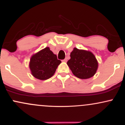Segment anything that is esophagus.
<instances>
[{
    "label": "esophagus",
    "instance_id": "34e87169",
    "mask_svg": "<svg viewBox=\"0 0 125 125\" xmlns=\"http://www.w3.org/2000/svg\"><path fill=\"white\" fill-rule=\"evenodd\" d=\"M67 61V58H65V59H64L62 61L64 62H66Z\"/></svg>",
    "mask_w": 125,
    "mask_h": 125
}]
</instances>
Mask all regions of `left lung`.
Segmentation results:
<instances>
[{
	"instance_id": "1",
	"label": "left lung",
	"mask_w": 125,
	"mask_h": 125,
	"mask_svg": "<svg viewBox=\"0 0 125 125\" xmlns=\"http://www.w3.org/2000/svg\"><path fill=\"white\" fill-rule=\"evenodd\" d=\"M70 56L71 59L67 61V64L75 76L86 79L96 73L98 63L92 53L74 48Z\"/></svg>"
}]
</instances>
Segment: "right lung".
<instances>
[{
    "instance_id": "1",
    "label": "right lung",
    "mask_w": 125,
    "mask_h": 125,
    "mask_svg": "<svg viewBox=\"0 0 125 125\" xmlns=\"http://www.w3.org/2000/svg\"><path fill=\"white\" fill-rule=\"evenodd\" d=\"M61 63L49 48H46L31 56L29 67L34 77L46 80L53 75Z\"/></svg>"
}]
</instances>
